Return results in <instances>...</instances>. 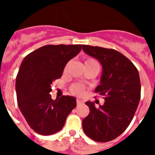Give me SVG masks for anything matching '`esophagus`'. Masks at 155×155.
Instances as JSON below:
<instances>
[{"label": "esophagus", "instance_id": "1", "mask_svg": "<svg viewBox=\"0 0 155 155\" xmlns=\"http://www.w3.org/2000/svg\"><path fill=\"white\" fill-rule=\"evenodd\" d=\"M82 101L81 100H80V99H77V105H81V104L82 103Z\"/></svg>", "mask_w": 155, "mask_h": 155}]
</instances>
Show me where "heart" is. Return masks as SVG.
Segmentation results:
<instances>
[{"instance_id": "b5f03b06", "label": "heart", "mask_w": 155, "mask_h": 155, "mask_svg": "<svg viewBox=\"0 0 155 155\" xmlns=\"http://www.w3.org/2000/svg\"><path fill=\"white\" fill-rule=\"evenodd\" d=\"M68 65L66 66L65 70L68 68ZM96 66L98 68H99V64H98V61L94 58H91V57H87L84 61V66ZM70 90L73 94H77V95H82L84 94V87H82L81 84H74L71 86Z\"/></svg>"}]
</instances>
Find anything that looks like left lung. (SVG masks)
<instances>
[{
    "label": "left lung",
    "mask_w": 155,
    "mask_h": 155,
    "mask_svg": "<svg viewBox=\"0 0 155 155\" xmlns=\"http://www.w3.org/2000/svg\"><path fill=\"white\" fill-rule=\"evenodd\" d=\"M83 50L102 64L101 84L94 91L105 99L98 108L94 102H85L90 113L82 121L83 130L94 141H110L123 134L134 118L140 99L139 73L127 57L113 49L83 45Z\"/></svg>",
    "instance_id": "left-lung-1"
}]
</instances>
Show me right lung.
I'll return each mask as SVG.
<instances>
[{
	"mask_svg": "<svg viewBox=\"0 0 155 155\" xmlns=\"http://www.w3.org/2000/svg\"><path fill=\"white\" fill-rule=\"evenodd\" d=\"M82 45H46L31 52L21 62L15 89L19 109L29 127L41 135L60 131L76 98L63 95L53 100L51 84L61 78L66 64L78 55Z\"/></svg>",
	"mask_w": 155,
	"mask_h": 155,
	"instance_id": "1",
	"label": "right lung"
}]
</instances>
